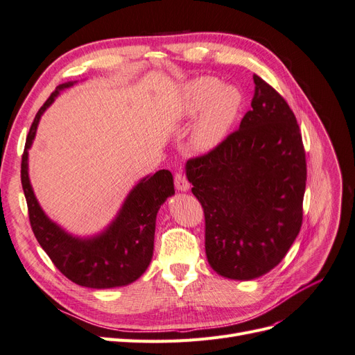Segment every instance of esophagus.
Returning a JSON list of instances; mask_svg holds the SVG:
<instances>
[{"mask_svg": "<svg viewBox=\"0 0 355 355\" xmlns=\"http://www.w3.org/2000/svg\"><path fill=\"white\" fill-rule=\"evenodd\" d=\"M175 187L178 191H184V192L189 189V182L185 178V175H182L180 171L175 175Z\"/></svg>", "mask_w": 355, "mask_h": 355, "instance_id": "esophagus-1", "label": "esophagus"}]
</instances>
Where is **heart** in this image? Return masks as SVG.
Returning <instances> with one entry per match:
<instances>
[{
	"instance_id": "1",
	"label": "heart",
	"mask_w": 355,
	"mask_h": 355,
	"mask_svg": "<svg viewBox=\"0 0 355 355\" xmlns=\"http://www.w3.org/2000/svg\"><path fill=\"white\" fill-rule=\"evenodd\" d=\"M243 106V94L234 85H222L216 78L201 77L187 84L182 114L194 116L202 111L192 133V146L209 151L230 133Z\"/></svg>"
}]
</instances>
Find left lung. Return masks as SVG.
Returning a JSON list of instances; mask_svg holds the SVG:
<instances>
[{
	"label": "left lung",
	"instance_id": "1",
	"mask_svg": "<svg viewBox=\"0 0 355 355\" xmlns=\"http://www.w3.org/2000/svg\"><path fill=\"white\" fill-rule=\"evenodd\" d=\"M252 111L210 153L188 159L187 178L206 219L210 266L253 280L283 261L302 227L306 161L283 96L253 75Z\"/></svg>",
	"mask_w": 355,
	"mask_h": 355
}]
</instances>
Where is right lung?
<instances>
[{
  "instance_id": "1",
  "label": "right lung",
  "mask_w": 355,
  "mask_h": 355,
  "mask_svg": "<svg viewBox=\"0 0 355 355\" xmlns=\"http://www.w3.org/2000/svg\"><path fill=\"white\" fill-rule=\"evenodd\" d=\"M73 83L58 85L37 112L26 137L20 179L31 228L42 250L72 283L90 288L121 287L136 282L153 259L157 213L161 204L175 194L173 176L168 170H158L144 178L127 196L116 218L94 237H75L49 219L31 187L28 149L35 137L41 115L58 98L59 92L71 87Z\"/></svg>"
}]
</instances>
